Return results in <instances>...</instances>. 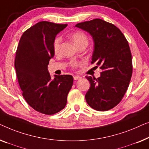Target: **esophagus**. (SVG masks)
<instances>
[{"label": "esophagus", "instance_id": "esophagus-1", "mask_svg": "<svg viewBox=\"0 0 149 149\" xmlns=\"http://www.w3.org/2000/svg\"><path fill=\"white\" fill-rule=\"evenodd\" d=\"M74 80H77V79H81V77L77 76V75H74Z\"/></svg>", "mask_w": 149, "mask_h": 149}]
</instances>
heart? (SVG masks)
<instances>
[{
  "label": "heart",
  "mask_w": 149,
  "mask_h": 149,
  "mask_svg": "<svg viewBox=\"0 0 149 149\" xmlns=\"http://www.w3.org/2000/svg\"><path fill=\"white\" fill-rule=\"evenodd\" d=\"M72 39L76 46H78L83 43L88 44V39L87 36L84 32H79V31H77V32L72 33ZM61 42V38L60 37L56 38L53 43V49L55 53H57L59 51ZM72 65L74 68H76L77 66V63H74Z\"/></svg>",
  "instance_id": "b5f03b06"
}]
</instances>
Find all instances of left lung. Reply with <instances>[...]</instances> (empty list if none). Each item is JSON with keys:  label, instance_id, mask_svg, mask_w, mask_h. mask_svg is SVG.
<instances>
[{"label": "left lung", "instance_id": "obj_1", "mask_svg": "<svg viewBox=\"0 0 149 149\" xmlns=\"http://www.w3.org/2000/svg\"><path fill=\"white\" fill-rule=\"evenodd\" d=\"M75 27L91 35L94 42L91 63L102 70L98 78L86 76L91 83L86 100L96 111L109 110L122 99L131 79L132 61L128 42L119 29L100 19Z\"/></svg>", "mask_w": 149, "mask_h": 149}]
</instances>
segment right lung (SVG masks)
<instances>
[{
  "label": "right lung",
  "mask_w": 149,
  "mask_h": 149,
  "mask_svg": "<svg viewBox=\"0 0 149 149\" xmlns=\"http://www.w3.org/2000/svg\"><path fill=\"white\" fill-rule=\"evenodd\" d=\"M67 24L49 22L37 23L21 37L15 68L22 95L33 109L53 115L63 109L74 78L70 75H54L51 79L48 65L54 56L56 36Z\"/></svg>",
  "instance_id": "1"
}]
</instances>
